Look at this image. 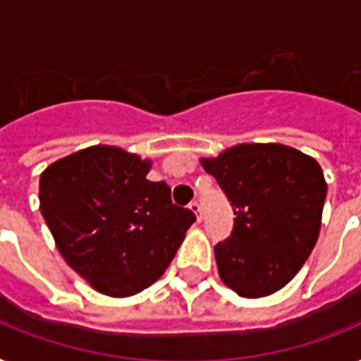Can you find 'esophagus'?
<instances>
[{
	"label": "esophagus",
	"mask_w": 361,
	"mask_h": 361,
	"mask_svg": "<svg viewBox=\"0 0 361 361\" xmlns=\"http://www.w3.org/2000/svg\"><path fill=\"white\" fill-rule=\"evenodd\" d=\"M189 209H191L192 214L197 215V219H198V221L202 219V215H200V204H198L197 200H195V202H191V204H189Z\"/></svg>",
	"instance_id": "1"
}]
</instances>
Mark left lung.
<instances>
[{"label":"left lung","instance_id":"8db88e82","mask_svg":"<svg viewBox=\"0 0 361 361\" xmlns=\"http://www.w3.org/2000/svg\"><path fill=\"white\" fill-rule=\"evenodd\" d=\"M202 166L236 215L231 236L215 245L221 279L243 298L274 294L319 238L328 191L320 164L281 144H241Z\"/></svg>","mask_w":361,"mask_h":361}]
</instances>
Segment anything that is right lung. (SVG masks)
<instances>
[{
	"label": "right lung",
	"instance_id": "right-lung-1",
	"mask_svg": "<svg viewBox=\"0 0 361 361\" xmlns=\"http://www.w3.org/2000/svg\"><path fill=\"white\" fill-rule=\"evenodd\" d=\"M147 170L138 155L93 146L41 174V212L59 252L109 296H130L159 279L197 221L172 204L164 181L146 180Z\"/></svg>",
	"mask_w": 361,
	"mask_h": 361
}]
</instances>
